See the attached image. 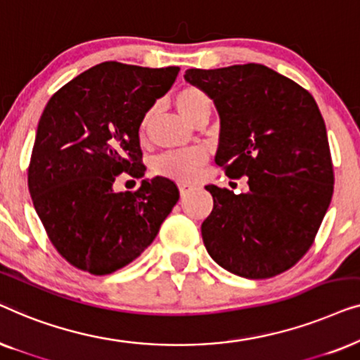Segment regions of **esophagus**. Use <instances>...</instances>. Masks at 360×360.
<instances>
[{
	"mask_svg": "<svg viewBox=\"0 0 360 360\" xmlns=\"http://www.w3.org/2000/svg\"><path fill=\"white\" fill-rule=\"evenodd\" d=\"M179 190H180V195L185 196L191 190V185H188V184H179Z\"/></svg>",
	"mask_w": 360,
	"mask_h": 360,
	"instance_id": "34e87169",
	"label": "esophagus"
}]
</instances>
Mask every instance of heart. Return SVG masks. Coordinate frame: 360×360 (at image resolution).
<instances>
[{"label": "heart", "instance_id": "b5f03b06", "mask_svg": "<svg viewBox=\"0 0 360 360\" xmlns=\"http://www.w3.org/2000/svg\"><path fill=\"white\" fill-rule=\"evenodd\" d=\"M174 101L176 110L190 124L198 126L203 122L206 124L211 115V100L205 90H201L196 85H184L176 90ZM152 120H154V108H149L141 117V136H144L149 129ZM205 164L206 152L203 149L167 152L152 162V172L157 176H164V179L190 181L198 175L200 169Z\"/></svg>", "mask_w": 360, "mask_h": 360}]
</instances>
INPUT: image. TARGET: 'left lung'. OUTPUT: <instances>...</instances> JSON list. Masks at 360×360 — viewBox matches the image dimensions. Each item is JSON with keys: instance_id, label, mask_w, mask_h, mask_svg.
<instances>
[{"instance_id": "8db88e82", "label": "left lung", "mask_w": 360, "mask_h": 360, "mask_svg": "<svg viewBox=\"0 0 360 360\" xmlns=\"http://www.w3.org/2000/svg\"><path fill=\"white\" fill-rule=\"evenodd\" d=\"M185 80L214 101L221 117L216 165L248 176L234 195L216 185L201 224L205 248L221 267L270 278L311 248L331 203L334 170L326 126L309 91L260 63L190 68Z\"/></svg>"}]
</instances>
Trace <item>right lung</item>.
<instances>
[{
  "mask_svg": "<svg viewBox=\"0 0 360 360\" xmlns=\"http://www.w3.org/2000/svg\"><path fill=\"white\" fill-rule=\"evenodd\" d=\"M179 72L103 62L49 100L27 185L52 245L75 269L108 275L132 262L179 201V188L164 176L142 180L136 191L112 190L121 174L144 176L141 117Z\"/></svg>",
  "mask_w": 360,
  "mask_h": 360,
  "instance_id": "obj_1",
  "label": "right lung"
}]
</instances>
